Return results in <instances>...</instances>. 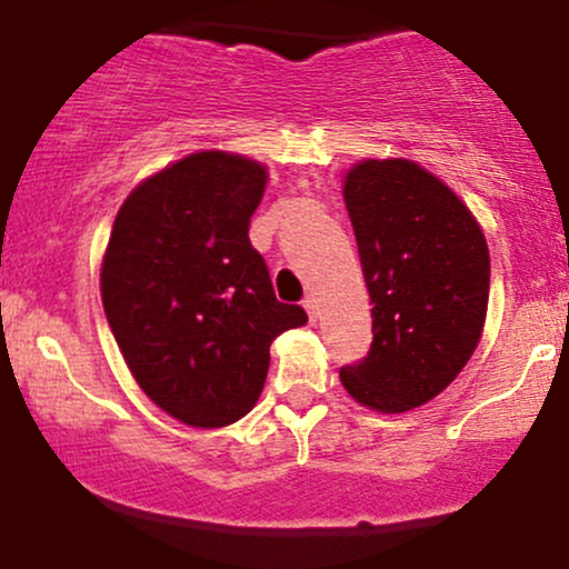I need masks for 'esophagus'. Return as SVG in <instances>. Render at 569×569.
Listing matches in <instances>:
<instances>
[{
	"label": "esophagus",
	"mask_w": 569,
	"mask_h": 569,
	"mask_svg": "<svg viewBox=\"0 0 569 569\" xmlns=\"http://www.w3.org/2000/svg\"><path fill=\"white\" fill-rule=\"evenodd\" d=\"M305 310H307V316H310V323H316L318 318H321V310H318V299L316 297L305 299Z\"/></svg>",
	"instance_id": "1"
}]
</instances>
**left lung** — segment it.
<instances>
[{
    "mask_svg": "<svg viewBox=\"0 0 569 569\" xmlns=\"http://www.w3.org/2000/svg\"><path fill=\"white\" fill-rule=\"evenodd\" d=\"M342 194L375 339L339 380L363 407L398 415L439 396L471 361L487 318L489 248L466 202L411 160L356 162Z\"/></svg>",
    "mask_w": 569,
    "mask_h": 569,
    "instance_id": "8db88e82",
    "label": "left lung"
}]
</instances>
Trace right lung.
Instances as JSON below:
<instances>
[{
	"label": "right lung",
	"mask_w": 569,
	"mask_h": 569,
	"mask_svg": "<svg viewBox=\"0 0 569 569\" xmlns=\"http://www.w3.org/2000/svg\"><path fill=\"white\" fill-rule=\"evenodd\" d=\"M267 168L208 149L143 179L117 211L101 299L130 375L192 428L238 422L262 396L270 345L307 323L272 291L248 224Z\"/></svg>",
	"instance_id": "add662e5"
}]
</instances>
